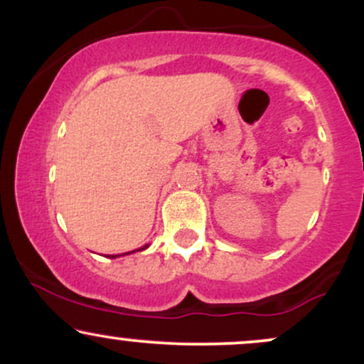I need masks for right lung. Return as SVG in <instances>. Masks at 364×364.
Returning <instances> with one entry per match:
<instances>
[{"instance_id": "add662e5", "label": "right lung", "mask_w": 364, "mask_h": 364, "mask_svg": "<svg viewBox=\"0 0 364 364\" xmlns=\"http://www.w3.org/2000/svg\"><path fill=\"white\" fill-rule=\"evenodd\" d=\"M145 248H149V245L141 246V248L135 250V252H141V250H145ZM135 252H128V253H123V255H129V253H135ZM107 257H109V258H116V257H121V255H107Z\"/></svg>"}]
</instances>
